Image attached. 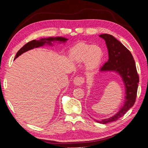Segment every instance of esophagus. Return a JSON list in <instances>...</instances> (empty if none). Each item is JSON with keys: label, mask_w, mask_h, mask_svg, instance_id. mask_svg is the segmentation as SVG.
<instances>
[{"label": "esophagus", "mask_w": 148, "mask_h": 148, "mask_svg": "<svg viewBox=\"0 0 148 148\" xmlns=\"http://www.w3.org/2000/svg\"><path fill=\"white\" fill-rule=\"evenodd\" d=\"M84 83V79L82 77H75L73 79V83L75 86H80Z\"/></svg>", "instance_id": "1"}]
</instances>
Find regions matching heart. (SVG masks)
Listing matches in <instances>:
<instances>
[{"mask_svg":"<svg viewBox=\"0 0 148 148\" xmlns=\"http://www.w3.org/2000/svg\"><path fill=\"white\" fill-rule=\"evenodd\" d=\"M104 52L101 47L96 45L79 42L70 49L69 57L75 63L84 61L85 67L89 71H93L100 65Z\"/></svg>","mask_w":148,"mask_h":148,"instance_id":"1","label":"heart"}]
</instances>
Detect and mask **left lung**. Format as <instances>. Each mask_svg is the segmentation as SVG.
I'll use <instances>...</instances> for the list:
<instances>
[{
    "mask_svg": "<svg viewBox=\"0 0 148 148\" xmlns=\"http://www.w3.org/2000/svg\"><path fill=\"white\" fill-rule=\"evenodd\" d=\"M99 37L105 40L109 53V60L101 67L100 71H115L122 78L125 88L124 104L117 112L110 118L100 121L96 120L99 123L106 124L115 122L122 117L135 104L139 76L135 62L128 49L110 34H103L99 35Z\"/></svg>",
    "mask_w": 148,
    "mask_h": 148,
    "instance_id": "1",
    "label": "left lung"
}]
</instances>
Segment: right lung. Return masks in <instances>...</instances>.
Listing matches in <instances>:
<instances>
[{"instance_id": "1", "label": "right lung", "mask_w": 148, "mask_h": 148, "mask_svg": "<svg viewBox=\"0 0 148 148\" xmlns=\"http://www.w3.org/2000/svg\"><path fill=\"white\" fill-rule=\"evenodd\" d=\"M68 39L63 37H56V38H42L40 39L39 40H33L21 47L20 50L17 52L15 59H16L18 57H19L22 53L28 51L31 49L34 48H37L41 46H43L46 44H48L49 46H52V42H54L55 41H58L59 42H65Z\"/></svg>"}]
</instances>
